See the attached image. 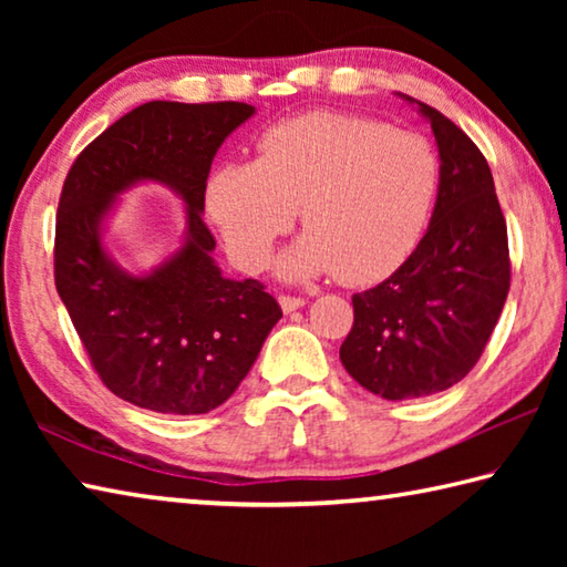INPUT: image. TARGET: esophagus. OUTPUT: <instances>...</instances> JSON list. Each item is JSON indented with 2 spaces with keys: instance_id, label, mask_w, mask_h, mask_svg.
<instances>
[{
  "instance_id": "34e87169",
  "label": "esophagus",
  "mask_w": 567,
  "mask_h": 567,
  "mask_svg": "<svg viewBox=\"0 0 567 567\" xmlns=\"http://www.w3.org/2000/svg\"><path fill=\"white\" fill-rule=\"evenodd\" d=\"M277 300H280V307L285 312H292V310H300V307L305 305V300L302 297H295V295H280L277 297Z\"/></svg>"
}]
</instances>
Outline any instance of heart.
I'll return each mask as SVG.
<instances>
[{
  "label": "heart",
  "mask_w": 567,
  "mask_h": 567,
  "mask_svg": "<svg viewBox=\"0 0 567 567\" xmlns=\"http://www.w3.org/2000/svg\"><path fill=\"white\" fill-rule=\"evenodd\" d=\"M440 177L437 150L425 134L358 114L310 112L272 124L257 159L219 165L205 203L227 252L247 272L265 270L300 207L307 233L282 257V272L375 285L425 237Z\"/></svg>",
  "instance_id": "obj_1"
}]
</instances>
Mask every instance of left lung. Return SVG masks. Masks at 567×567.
Wrapping results in <instances>:
<instances>
[{
    "label": "left lung",
    "mask_w": 567,
    "mask_h": 567,
    "mask_svg": "<svg viewBox=\"0 0 567 567\" xmlns=\"http://www.w3.org/2000/svg\"><path fill=\"white\" fill-rule=\"evenodd\" d=\"M417 107L440 150L435 213L395 275L352 295V330L340 348L344 370L385 400L427 398L463 380L511 290L507 225L487 159L443 112Z\"/></svg>",
    "instance_id": "left-lung-1"
}]
</instances>
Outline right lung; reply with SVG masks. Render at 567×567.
Instances as JSON below:
<instances>
[{
	"mask_svg": "<svg viewBox=\"0 0 567 567\" xmlns=\"http://www.w3.org/2000/svg\"><path fill=\"white\" fill-rule=\"evenodd\" d=\"M245 102H147L110 124L66 172L54 227V285L104 388L167 415H203L233 395L282 318L260 280H227L203 219L219 145L252 117ZM165 181L188 205V239L147 278L114 266L99 219L122 188Z\"/></svg>",
	"mask_w": 567,
	"mask_h": 567,
	"instance_id": "right-lung-1",
	"label": "right lung"
}]
</instances>
